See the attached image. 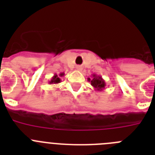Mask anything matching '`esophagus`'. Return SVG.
I'll return each mask as SVG.
<instances>
[{"label": "esophagus", "instance_id": "obj_1", "mask_svg": "<svg viewBox=\"0 0 155 155\" xmlns=\"http://www.w3.org/2000/svg\"><path fill=\"white\" fill-rule=\"evenodd\" d=\"M77 69L78 70V71H81V67H78V68H77Z\"/></svg>", "mask_w": 155, "mask_h": 155}]
</instances>
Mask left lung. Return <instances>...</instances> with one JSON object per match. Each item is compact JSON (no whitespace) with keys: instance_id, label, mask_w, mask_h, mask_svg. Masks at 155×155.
<instances>
[{"instance_id":"8db88e82","label":"left lung","mask_w":155,"mask_h":155,"mask_svg":"<svg viewBox=\"0 0 155 155\" xmlns=\"http://www.w3.org/2000/svg\"><path fill=\"white\" fill-rule=\"evenodd\" d=\"M87 81L89 82H91V84L92 87H94V89L98 91H102L105 89V81L103 78H102V76H99V75L97 74H92L91 75V78H88Z\"/></svg>"}]
</instances>
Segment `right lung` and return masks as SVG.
Returning a JSON list of instances; mask_svg holds the SVG:
<instances>
[{
	"instance_id": "add662e5",
	"label": "right lung",
	"mask_w": 155,
	"mask_h": 155,
	"mask_svg": "<svg viewBox=\"0 0 155 155\" xmlns=\"http://www.w3.org/2000/svg\"><path fill=\"white\" fill-rule=\"evenodd\" d=\"M64 76V73H61L59 75L54 74L53 77L51 78V80L49 81V84H58L61 81V77Z\"/></svg>"
}]
</instances>
